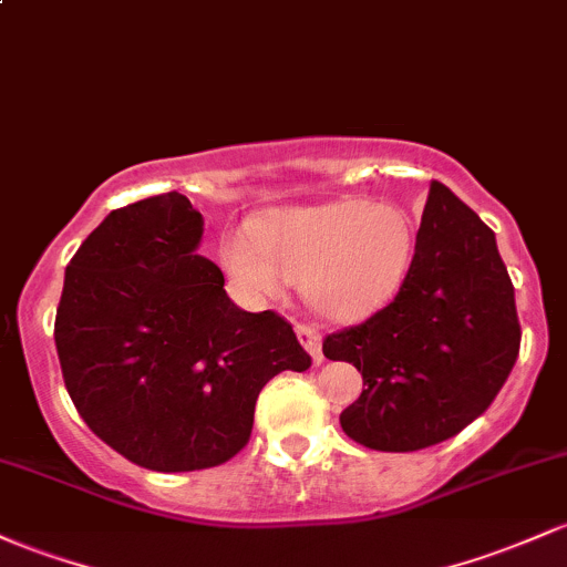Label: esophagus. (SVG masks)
I'll return each instance as SVG.
<instances>
[{
    "mask_svg": "<svg viewBox=\"0 0 567 567\" xmlns=\"http://www.w3.org/2000/svg\"><path fill=\"white\" fill-rule=\"evenodd\" d=\"M296 336H298V341H301V344H303V350L312 354V363L320 365L322 360H326V354H322L320 331H317V328H312V326H303V322H298Z\"/></svg>",
    "mask_w": 567,
    "mask_h": 567,
    "instance_id": "obj_1",
    "label": "esophagus"
}]
</instances>
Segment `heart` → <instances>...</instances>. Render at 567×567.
I'll use <instances>...</instances> for the list:
<instances>
[{
    "label": "heart",
    "mask_w": 567,
    "mask_h": 567,
    "mask_svg": "<svg viewBox=\"0 0 567 567\" xmlns=\"http://www.w3.org/2000/svg\"><path fill=\"white\" fill-rule=\"evenodd\" d=\"M220 255L250 293L277 296L285 279L303 282L317 315L354 322L395 296L412 255V223L393 204L336 198L274 209L255 223V239L226 236Z\"/></svg>",
    "instance_id": "b5f03b06"
}]
</instances>
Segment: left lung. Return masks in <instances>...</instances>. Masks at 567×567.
<instances>
[{"label":"left lung","mask_w":567,"mask_h":567,"mask_svg":"<svg viewBox=\"0 0 567 567\" xmlns=\"http://www.w3.org/2000/svg\"><path fill=\"white\" fill-rule=\"evenodd\" d=\"M514 285L495 234L446 185L431 183L414 258L393 301L322 352L363 374L344 433L379 452L441 444L487 412L519 354Z\"/></svg>","instance_id":"8db88e82"}]
</instances>
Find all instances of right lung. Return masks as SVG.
Returning <instances> with one entry per match:
<instances>
[{"label":"right lung","mask_w":567,"mask_h":567,"mask_svg":"<svg viewBox=\"0 0 567 567\" xmlns=\"http://www.w3.org/2000/svg\"><path fill=\"white\" fill-rule=\"evenodd\" d=\"M204 217L161 193L93 228L64 274L55 350L74 409L117 455L179 474L226 463L255 401L312 358L277 312H245L198 255Z\"/></svg>","instance_id":"obj_1"}]
</instances>
